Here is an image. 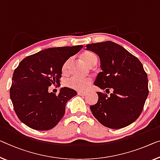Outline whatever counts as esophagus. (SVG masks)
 Listing matches in <instances>:
<instances>
[{
    "instance_id": "esophagus-1",
    "label": "esophagus",
    "mask_w": 160,
    "mask_h": 160,
    "mask_svg": "<svg viewBox=\"0 0 160 160\" xmlns=\"http://www.w3.org/2000/svg\"><path fill=\"white\" fill-rule=\"evenodd\" d=\"M78 94L79 95H85V94H86V92H80V91H79V92H78Z\"/></svg>"
}]
</instances>
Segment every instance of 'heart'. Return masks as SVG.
Instances as JSON below:
<instances>
[{"mask_svg":"<svg viewBox=\"0 0 160 160\" xmlns=\"http://www.w3.org/2000/svg\"><path fill=\"white\" fill-rule=\"evenodd\" d=\"M81 58L85 62V63L90 68L95 66L98 62L96 54L92 52L88 51L83 52L81 54ZM69 64H70V59L67 60L64 63L62 68V73L65 74L68 72ZM90 83H91V80L89 78H78L75 77L68 78L65 81V86L76 90H80V91L85 90L90 85Z\"/></svg>","mask_w":160,"mask_h":160,"instance_id":"heart-1","label":"heart"}]
</instances>
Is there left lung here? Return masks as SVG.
<instances>
[{
  "instance_id": "left-lung-1",
  "label": "left lung",
  "mask_w": 160,
  "mask_h": 160,
  "mask_svg": "<svg viewBox=\"0 0 160 160\" xmlns=\"http://www.w3.org/2000/svg\"><path fill=\"white\" fill-rule=\"evenodd\" d=\"M98 55L102 72L94 85L102 90L112 89L108 95L97 92L98 101L90 106L94 117L106 127L118 129L137 120L149 94L148 79L138 58L111 41L86 45Z\"/></svg>"
}]
</instances>
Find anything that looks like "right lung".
I'll return each instance as SVG.
<instances>
[{"label":"right lung","mask_w":160,"mask_h":160,"mask_svg":"<svg viewBox=\"0 0 160 160\" xmlns=\"http://www.w3.org/2000/svg\"><path fill=\"white\" fill-rule=\"evenodd\" d=\"M82 45L52 47L28 56L14 70L10 98L18 118L35 130L54 128L65 113L67 102L77 95L64 87L59 94L48 91L59 82L64 63L82 48Z\"/></svg>","instance_id":"right-lung-1"}]
</instances>
